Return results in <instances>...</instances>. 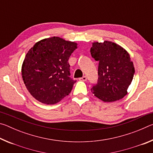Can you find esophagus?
<instances>
[{"mask_svg": "<svg viewBox=\"0 0 153 153\" xmlns=\"http://www.w3.org/2000/svg\"><path fill=\"white\" fill-rule=\"evenodd\" d=\"M86 79H87V77H86V76H84V77H81V78L79 79V80H81V81H83V82H85V81H86Z\"/></svg>", "mask_w": 153, "mask_h": 153, "instance_id": "esophagus-1", "label": "esophagus"}]
</instances>
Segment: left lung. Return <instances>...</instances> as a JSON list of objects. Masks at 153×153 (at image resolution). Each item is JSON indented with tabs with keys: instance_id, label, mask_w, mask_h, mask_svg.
I'll return each mask as SVG.
<instances>
[{
	"instance_id": "8db88e82",
	"label": "left lung",
	"mask_w": 153,
	"mask_h": 153,
	"mask_svg": "<svg viewBox=\"0 0 153 153\" xmlns=\"http://www.w3.org/2000/svg\"><path fill=\"white\" fill-rule=\"evenodd\" d=\"M90 53L98 61V79L91 88L92 94L103 102L123 98L132 82L135 69L128 52L111 41L92 42Z\"/></svg>"
}]
</instances>
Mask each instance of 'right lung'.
Listing matches in <instances>:
<instances>
[{
    "mask_svg": "<svg viewBox=\"0 0 153 153\" xmlns=\"http://www.w3.org/2000/svg\"><path fill=\"white\" fill-rule=\"evenodd\" d=\"M77 45L53 36L38 41L28 51L22 66V79L38 101L54 105L71 92L76 80L69 77L68 60Z\"/></svg>",
    "mask_w": 153,
    "mask_h": 153,
    "instance_id": "1",
    "label": "right lung"
}]
</instances>
